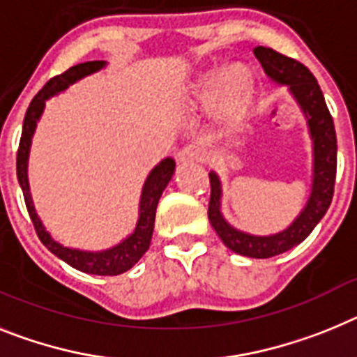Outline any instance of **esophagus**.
I'll return each mask as SVG.
<instances>
[{"mask_svg":"<svg viewBox=\"0 0 357 357\" xmlns=\"http://www.w3.org/2000/svg\"><path fill=\"white\" fill-rule=\"evenodd\" d=\"M208 156V151L201 144H188L183 147L178 154L179 163H187V161H204Z\"/></svg>","mask_w":357,"mask_h":357,"instance_id":"esophagus-1","label":"esophagus"}]
</instances>
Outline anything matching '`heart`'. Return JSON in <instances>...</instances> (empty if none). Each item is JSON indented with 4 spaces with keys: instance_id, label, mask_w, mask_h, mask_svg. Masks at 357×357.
<instances>
[{
    "instance_id": "b5f03b06",
    "label": "heart",
    "mask_w": 357,
    "mask_h": 357,
    "mask_svg": "<svg viewBox=\"0 0 357 357\" xmlns=\"http://www.w3.org/2000/svg\"><path fill=\"white\" fill-rule=\"evenodd\" d=\"M222 86V93H225L226 107L230 113H238L243 109V105L246 104L248 97H250V89H252V77L243 68H234V70H221L215 71L212 75H208L204 88L208 91H213L217 86Z\"/></svg>"
}]
</instances>
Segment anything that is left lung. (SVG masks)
Here are the masks:
<instances>
[{"instance_id": "obj_1", "label": "left lung", "mask_w": 357, "mask_h": 357, "mask_svg": "<svg viewBox=\"0 0 357 357\" xmlns=\"http://www.w3.org/2000/svg\"><path fill=\"white\" fill-rule=\"evenodd\" d=\"M253 54L259 59L269 79L289 88L291 95L305 114L312 140L311 196L300 215L286 230L273 235H252L237 230L226 222L221 213V179L215 172H210L212 192H210L208 219L225 246L230 248L231 252L252 259H269L305 241V237L314 230V226L321 221V217L328 210L334 196V181H336L337 145L333 116L328 113L318 80L311 71L302 63L278 54L273 48L257 46Z\"/></svg>"}]
</instances>
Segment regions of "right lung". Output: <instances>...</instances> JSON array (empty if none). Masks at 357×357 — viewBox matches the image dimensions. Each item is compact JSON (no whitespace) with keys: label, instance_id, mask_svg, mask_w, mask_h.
Instances as JSON below:
<instances>
[{"label":"right lung","instance_id":"1","mask_svg":"<svg viewBox=\"0 0 357 357\" xmlns=\"http://www.w3.org/2000/svg\"><path fill=\"white\" fill-rule=\"evenodd\" d=\"M105 66V61H89V63L77 64L71 66L61 75L50 79L43 89L37 93L36 97L30 102L26 114H24L23 122V132H21L20 149H17V181L23 190L24 203H26V210L33 222L37 237L41 238V243L48 248L50 252L57 255L59 259L64 260L71 268L79 269V271L89 273V275H100V277H114L120 273H126L127 269H131L138 260L144 257L151 246V237H153L154 230V219H156V206L160 201L161 194L169 185L170 178L174 174L176 161L172 158H165L160 161L151 174L147 176L142 188L140 197V217L136 222V228L127 238H123L122 243L116 246L104 250V252H82V250H75V248H66L63 244H59L54 241V237L46 231L43 226L41 219L37 215L36 208H33L32 196H30L29 187V154L30 145H32V136L36 132V127L39 119H41L45 104L50 97H54L57 93H63L64 89L70 88L71 84H75L77 80L84 79V77L91 75L95 71L102 70Z\"/></svg>","mask_w":357,"mask_h":357}]
</instances>
